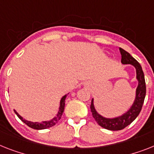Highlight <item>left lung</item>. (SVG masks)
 <instances>
[{"instance_id": "obj_1", "label": "left lung", "mask_w": 154, "mask_h": 154, "mask_svg": "<svg viewBox=\"0 0 154 154\" xmlns=\"http://www.w3.org/2000/svg\"><path fill=\"white\" fill-rule=\"evenodd\" d=\"M120 51L121 54V63L123 64H131L136 69V77L137 80L139 81V85L136 89V96H135V102L131 106V109L128 112L115 118H106L102 117L101 115L97 113L93 104V99L91 103V111L92 113V117L95 118L98 125H100L103 128L111 130V131H119L122 130L129 125L135 119L138 117L140 113L142 107H143L144 99L146 96V82L144 73L141 65L135 60L128 52L120 48Z\"/></svg>"}]
</instances>
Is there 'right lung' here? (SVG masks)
<instances>
[{"label":"right lung","mask_w":154,"mask_h":154,"mask_svg":"<svg viewBox=\"0 0 154 154\" xmlns=\"http://www.w3.org/2000/svg\"><path fill=\"white\" fill-rule=\"evenodd\" d=\"M66 97V95H64L61 99V101H60V106H59V112H58L57 115H56V117H54L52 120L49 121H44V122H41V123H38V122H31V121H28L25 119H23V117L19 114V113L16 112L15 110V114L17 115L18 117H19L22 121H23V123H25L26 125H28L29 128L33 129H37V130H41V129H46L48 128H51L54 125H55L56 124L59 122V121L61 119L62 115H63V111H64V107H65V99Z\"/></svg>","instance_id":"1"}]
</instances>
